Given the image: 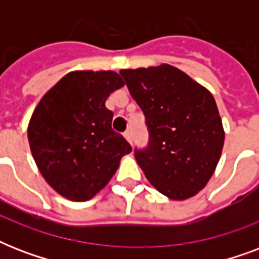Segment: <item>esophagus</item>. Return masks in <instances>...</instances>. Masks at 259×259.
Here are the masks:
<instances>
[{
	"label": "esophagus",
	"instance_id": "34e87169",
	"mask_svg": "<svg viewBox=\"0 0 259 259\" xmlns=\"http://www.w3.org/2000/svg\"><path fill=\"white\" fill-rule=\"evenodd\" d=\"M123 137H125L126 140H127V142H129V144H132V133H130L129 130L123 133Z\"/></svg>",
	"mask_w": 259,
	"mask_h": 259
}]
</instances>
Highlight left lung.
Listing matches in <instances>:
<instances>
[{"instance_id": "left-lung-1", "label": "left lung", "mask_w": 259, "mask_h": 259, "mask_svg": "<svg viewBox=\"0 0 259 259\" xmlns=\"http://www.w3.org/2000/svg\"><path fill=\"white\" fill-rule=\"evenodd\" d=\"M119 74L149 132L148 148L134 152L140 168L172 200L195 196L215 172L225 144L212 94L169 64Z\"/></svg>"}]
</instances>
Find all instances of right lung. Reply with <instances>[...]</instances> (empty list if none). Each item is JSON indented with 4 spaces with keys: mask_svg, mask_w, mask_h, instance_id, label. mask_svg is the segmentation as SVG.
<instances>
[{
    "mask_svg": "<svg viewBox=\"0 0 259 259\" xmlns=\"http://www.w3.org/2000/svg\"><path fill=\"white\" fill-rule=\"evenodd\" d=\"M125 83L114 71H72L36 106L28 141L38 170L52 188L72 201H86L105 188L119 161L132 152L111 129L105 102Z\"/></svg>",
    "mask_w": 259,
    "mask_h": 259,
    "instance_id": "right-lung-1",
    "label": "right lung"
}]
</instances>
